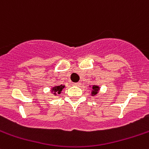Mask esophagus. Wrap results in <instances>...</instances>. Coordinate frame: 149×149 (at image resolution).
<instances>
[{
	"mask_svg": "<svg viewBox=\"0 0 149 149\" xmlns=\"http://www.w3.org/2000/svg\"><path fill=\"white\" fill-rule=\"evenodd\" d=\"M73 85L76 86H80L81 85V83H80V82H78V83L73 84Z\"/></svg>",
	"mask_w": 149,
	"mask_h": 149,
	"instance_id": "34e87169",
	"label": "esophagus"
}]
</instances>
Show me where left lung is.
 <instances>
[{
	"instance_id": "1",
	"label": "left lung",
	"mask_w": 149,
	"mask_h": 149,
	"mask_svg": "<svg viewBox=\"0 0 149 149\" xmlns=\"http://www.w3.org/2000/svg\"><path fill=\"white\" fill-rule=\"evenodd\" d=\"M92 91H91V95L94 96L96 94H97V93L99 92V90H100V87L98 86L94 85L92 86Z\"/></svg>"
}]
</instances>
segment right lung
<instances>
[{"label": "right lung", "instance_id": "add662e5", "mask_svg": "<svg viewBox=\"0 0 149 149\" xmlns=\"http://www.w3.org/2000/svg\"><path fill=\"white\" fill-rule=\"evenodd\" d=\"M64 87H65V86L63 85L56 86L52 87V91L53 92L54 94H60L61 93V91H62V90L64 88Z\"/></svg>", "mask_w": 149, "mask_h": 149}]
</instances>
